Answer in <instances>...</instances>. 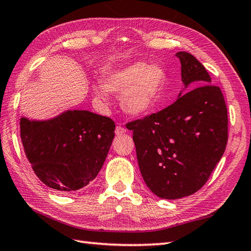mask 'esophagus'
<instances>
[{
	"label": "esophagus",
	"instance_id": "esophagus-1",
	"mask_svg": "<svg viewBox=\"0 0 251 251\" xmlns=\"http://www.w3.org/2000/svg\"><path fill=\"white\" fill-rule=\"evenodd\" d=\"M126 132V127H124V126H118L116 127V134L117 135H122V134H125V133Z\"/></svg>",
	"mask_w": 251,
	"mask_h": 251
}]
</instances>
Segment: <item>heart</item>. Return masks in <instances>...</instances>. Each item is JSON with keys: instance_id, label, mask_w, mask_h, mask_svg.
<instances>
[{"instance_id": "obj_1", "label": "heart", "mask_w": 251, "mask_h": 251, "mask_svg": "<svg viewBox=\"0 0 251 251\" xmlns=\"http://www.w3.org/2000/svg\"><path fill=\"white\" fill-rule=\"evenodd\" d=\"M165 83L166 75L161 66L136 62L110 72L104 85L97 86L94 92L103 102L107 101L109 91L121 93L122 109L131 116H143L157 107Z\"/></svg>"}]
</instances>
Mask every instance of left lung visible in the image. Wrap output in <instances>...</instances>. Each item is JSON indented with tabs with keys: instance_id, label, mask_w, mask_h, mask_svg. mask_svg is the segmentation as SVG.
Segmentation results:
<instances>
[{
	"instance_id": "8db88e82",
	"label": "left lung",
	"mask_w": 251,
	"mask_h": 251,
	"mask_svg": "<svg viewBox=\"0 0 251 251\" xmlns=\"http://www.w3.org/2000/svg\"><path fill=\"white\" fill-rule=\"evenodd\" d=\"M181 79L198 86L170 106L127 122L142 176L155 196L176 200L191 196L208 180L227 143V109L218 86L204 65L185 51Z\"/></svg>"
}]
</instances>
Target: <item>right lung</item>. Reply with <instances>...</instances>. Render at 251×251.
Returning a JSON list of instances; mask_svg holds the SVG:
<instances>
[{
    "instance_id": "right-lung-1",
    "label": "right lung",
    "mask_w": 251,
    "mask_h": 251,
    "mask_svg": "<svg viewBox=\"0 0 251 251\" xmlns=\"http://www.w3.org/2000/svg\"><path fill=\"white\" fill-rule=\"evenodd\" d=\"M115 122L88 110H68L46 121L20 119L26 159L43 183L68 193L99 174L115 136Z\"/></svg>"
}]
</instances>
